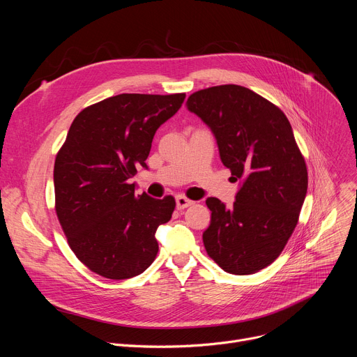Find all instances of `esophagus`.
I'll use <instances>...</instances> for the list:
<instances>
[{"label": "esophagus", "instance_id": "1", "mask_svg": "<svg viewBox=\"0 0 357 357\" xmlns=\"http://www.w3.org/2000/svg\"><path fill=\"white\" fill-rule=\"evenodd\" d=\"M190 205H193V202L190 199H188L186 196H183V195H178L176 196V209L178 211H182V209H185V208H188Z\"/></svg>", "mask_w": 357, "mask_h": 357}]
</instances>
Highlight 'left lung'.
<instances>
[{
  "label": "left lung",
  "instance_id": "left-lung-1",
  "mask_svg": "<svg viewBox=\"0 0 357 357\" xmlns=\"http://www.w3.org/2000/svg\"><path fill=\"white\" fill-rule=\"evenodd\" d=\"M188 109L213 131L222 162L243 179L231 208L209 197L208 256L226 273L248 275L274 263L292 236L308 189V169L280 107L238 84L195 91Z\"/></svg>",
  "mask_w": 357,
  "mask_h": 357
}]
</instances>
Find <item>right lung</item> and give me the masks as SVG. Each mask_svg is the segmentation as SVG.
<instances>
[{
  "instance_id": "obj_1",
  "label": "right lung",
  "mask_w": 357,
  "mask_h": 357,
  "mask_svg": "<svg viewBox=\"0 0 357 357\" xmlns=\"http://www.w3.org/2000/svg\"><path fill=\"white\" fill-rule=\"evenodd\" d=\"M183 100L185 93H123L75 117L55 160V211L69 247L90 271L127 280L155 260V231L171 220L175 197L137 196L130 179L138 165L146 167L155 131Z\"/></svg>"
}]
</instances>
